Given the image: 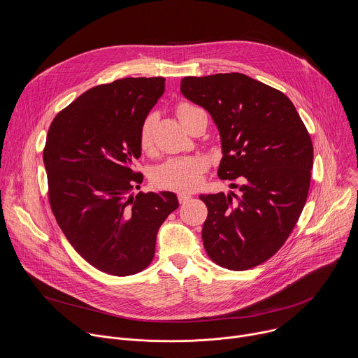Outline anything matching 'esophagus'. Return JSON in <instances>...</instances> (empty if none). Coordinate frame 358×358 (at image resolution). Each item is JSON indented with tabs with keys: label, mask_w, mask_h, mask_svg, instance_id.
Instances as JSON below:
<instances>
[{
	"label": "esophagus",
	"mask_w": 358,
	"mask_h": 358,
	"mask_svg": "<svg viewBox=\"0 0 358 358\" xmlns=\"http://www.w3.org/2000/svg\"><path fill=\"white\" fill-rule=\"evenodd\" d=\"M191 198H192V195H191V194L178 192V201H180V203H185V202H188Z\"/></svg>",
	"instance_id": "1"
}]
</instances>
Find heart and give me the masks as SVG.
Returning a JSON list of instances; mask_svg holds the SVG:
<instances>
[{
    "label": "heart",
    "instance_id": "1",
    "mask_svg": "<svg viewBox=\"0 0 358 358\" xmlns=\"http://www.w3.org/2000/svg\"><path fill=\"white\" fill-rule=\"evenodd\" d=\"M195 106L189 103H180L177 106V116L182 122L185 116ZM155 115H148L139 131V146L142 150H150L153 146L155 136ZM208 163L199 156H187L170 159L159 166L153 173V182L164 189L173 191H192L198 188L205 177Z\"/></svg>",
    "mask_w": 358,
    "mask_h": 358
}]
</instances>
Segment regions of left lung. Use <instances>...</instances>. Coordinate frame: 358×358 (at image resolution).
<instances>
[{
	"mask_svg": "<svg viewBox=\"0 0 358 358\" xmlns=\"http://www.w3.org/2000/svg\"><path fill=\"white\" fill-rule=\"evenodd\" d=\"M181 92L205 108L219 131L220 180L239 195H199L208 206L203 248L217 266L245 271L273 257L305 206L313 146L291 99L246 74L184 77Z\"/></svg>",
	"mask_w": 358,
	"mask_h": 358,
	"instance_id": "8db88e82",
	"label": "left lung"
}]
</instances>
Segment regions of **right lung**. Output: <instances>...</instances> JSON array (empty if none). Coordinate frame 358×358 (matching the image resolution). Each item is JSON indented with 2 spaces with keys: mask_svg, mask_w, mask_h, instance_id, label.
<instances>
[{
  "mask_svg": "<svg viewBox=\"0 0 358 358\" xmlns=\"http://www.w3.org/2000/svg\"><path fill=\"white\" fill-rule=\"evenodd\" d=\"M163 77H129L96 85L60 110L49 128L43 163L53 215L91 266L127 277L153 260L156 237L178 208L170 191L139 192L134 171L139 131L164 92Z\"/></svg>",
  "mask_w": 358,
  "mask_h": 358,
  "instance_id": "add662e5",
  "label": "right lung"
}]
</instances>
